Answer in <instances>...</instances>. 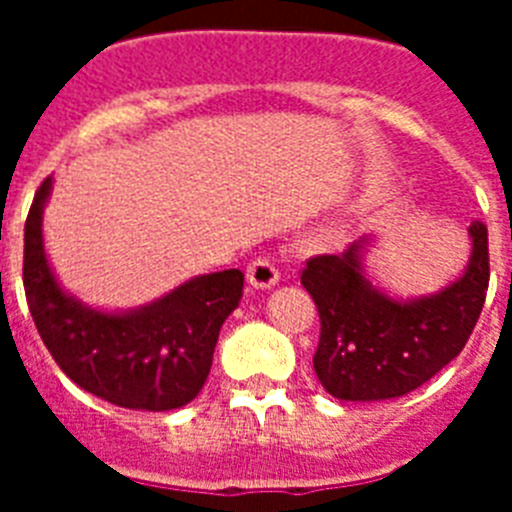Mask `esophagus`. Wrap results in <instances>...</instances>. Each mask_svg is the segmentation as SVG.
<instances>
[{
  "instance_id": "1",
  "label": "esophagus",
  "mask_w": 512,
  "mask_h": 512,
  "mask_svg": "<svg viewBox=\"0 0 512 512\" xmlns=\"http://www.w3.org/2000/svg\"><path fill=\"white\" fill-rule=\"evenodd\" d=\"M246 277L253 289H271L274 284H279V269L269 259H256L248 264Z\"/></svg>"
}]
</instances>
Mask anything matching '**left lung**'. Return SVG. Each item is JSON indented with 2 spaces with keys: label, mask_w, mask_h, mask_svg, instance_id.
I'll return each mask as SVG.
<instances>
[{
  "label": "left lung",
  "mask_w": 512,
  "mask_h": 512,
  "mask_svg": "<svg viewBox=\"0 0 512 512\" xmlns=\"http://www.w3.org/2000/svg\"><path fill=\"white\" fill-rule=\"evenodd\" d=\"M469 261L436 292L397 297L374 284L366 256L377 235H361L341 256H315L302 271L320 312L315 374L328 395L379 402L418 390L459 356L485 305L490 282L487 228L469 225Z\"/></svg>",
  "instance_id": "8db88e82"
}]
</instances>
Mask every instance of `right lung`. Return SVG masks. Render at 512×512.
I'll use <instances>...</instances> for the list:
<instances>
[{
    "label": "right lung",
    "instance_id": "add662e5",
    "mask_svg": "<svg viewBox=\"0 0 512 512\" xmlns=\"http://www.w3.org/2000/svg\"><path fill=\"white\" fill-rule=\"evenodd\" d=\"M51 192L48 176L25 223L22 282L35 328L61 372L117 408L166 413L192 402L207 382L220 328L243 297V271L200 274L125 310L89 305L63 287L45 253Z\"/></svg>",
    "mask_w": 512,
    "mask_h": 512
}]
</instances>
